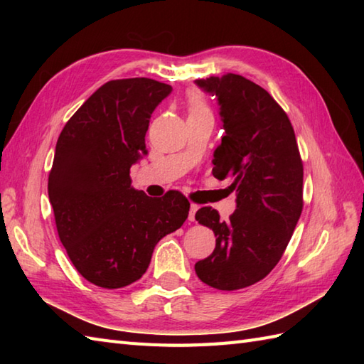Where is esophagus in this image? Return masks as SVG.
Returning a JSON list of instances; mask_svg holds the SVG:
<instances>
[{
	"label": "esophagus",
	"mask_w": 364,
	"mask_h": 364,
	"mask_svg": "<svg viewBox=\"0 0 364 364\" xmlns=\"http://www.w3.org/2000/svg\"><path fill=\"white\" fill-rule=\"evenodd\" d=\"M197 211H198V205L192 203V205H191V210H189V220H191V222L196 220V213H197Z\"/></svg>",
	"instance_id": "1"
}]
</instances>
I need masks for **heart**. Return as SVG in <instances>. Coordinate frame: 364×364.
I'll return each mask as SVG.
<instances>
[{
    "mask_svg": "<svg viewBox=\"0 0 364 364\" xmlns=\"http://www.w3.org/2000/svg\"><path fill=\"white\" fill-rule=\"evenodd\" d=\"M186 106H188L189 117L210 112V107H208V103H206L203 94H200L198 90H191L186 95Z\"/></svg>",
    "mask_w": 364,
    "mask_h": 364,
    "instance_id": "1",
    "label": "heart"
}]
</instances>
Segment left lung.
Wrapping results in <instances>:
<instances>
[{
    "mask_svg": "<svg viewBox=\"0 0 364 364\" xmlns=\"http://www.w3.org/2000/svg\"><path fill=\"white\" fill-rule=\"evenodd\" d=\"M197 84L219 100L225 136L213 175L233 178L237 205L228 220L211 206L197 211L198 223L214 231L215 249L196 274L211 288L236 291L282 259L304 208V162L288 115L267 90L235 73Z\"/></svg>",
    "mask_w": 364,
    "mask_h": 364,
    "instance_id": "8db88e82",
    "label": "left lung"
}]
</instances>
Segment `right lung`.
<instances>
[{
	"label": "right lung",
	"mask_w": 364,
	"mask_h": 364,
	"mask_svg": "<svg viewBox=\"0 0 364 364\" xmlns=\"http://www.w3.org/2000/svg\"><path fill=\"white\" fill-rule=\"evenodd\" d=\"M172 87L150 78L112 80L60 131L48 197L60 242L76 270L117 289L149 269L154 245L188 219V198H151L131 186L129 168L146 153L150 117Z\"/></svg>",
	"instance_id": "obj_1"
}]
</instances>
